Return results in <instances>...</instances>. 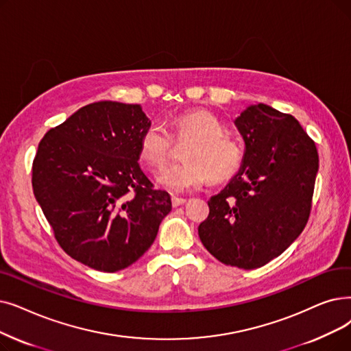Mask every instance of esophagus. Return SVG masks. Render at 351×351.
Masks as SVG:
<instances>
[{
	"label": "esophagus",
	"mask_w": 351,
	"mask_h": 351,
	"mask_svg": "<svg viewBox=\"0 0 351 351\" xmlns=\"http://www.w3.org/2000/svg\"><path fill=\"white\" fill-rule=\"evenodd\" d=\"M186 202L185 197H179V196H172V205L176 208V206H180L184 205Z\"/></svg>",
	"instance_id": "esophagus-1"
}]
</instances>
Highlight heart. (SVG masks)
Wrapping results in <instances>:
<instances>
[{"label": "heart", "mask_w": 351, "mask_h": 351, "mask_svg": "<svg viewBox=\"0 0 351 351\" xmlns=\"http://www.w3.org/2000/svg\"><path fill=\"white\" fill-rule=\"evenodd\" d=\"M173 142L186 143L182 149L184 162L159 171V184L176 193L201 188L209 178L219 184L234 178L241 169L243 150L232 136L223 133L218 117L205 110H192L167 121V130L150 123L141 134L139 156L149 167L162 166L171 155Z\"/></svg>", "instance_id": "b5f03b06"}]
</instances>
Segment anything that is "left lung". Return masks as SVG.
<instances>
[{"instance_id":"obj_1","label":"left lung","mask_w":351,"mask_h":351,"mask_svg":"<svg viewBox=\"0 0 351 351\" xmlns=\"http://www.w3.org/2000/svg\"><path fill=\"white\" fill-rule=\"evenodd\" d=\"M235 125L245 142L242 166L208 201L209 215L197 234L222 264L254 269L281 255L302 232L318 154L298 120L271 106H250Z\"/></svg>"}]
</instances>
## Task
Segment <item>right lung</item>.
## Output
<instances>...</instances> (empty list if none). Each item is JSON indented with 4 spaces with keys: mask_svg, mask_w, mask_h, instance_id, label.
<instances>
[{
    "mask_svg": "<svg viewBox=\"0 0 351 351\" xmlns=\"http://www.w3.org/2000/svg\"><path fill=\"white\" fill-rule=\"evenodd\" d=\"M150 125L141 104L96 101L44 134L33 162V191L67 255L103 272L123 269L154 243L171 212L139 165Z\"/></svg>",
    "mask_w": 351,
    "mask_h": 351,
    "instance_id": "add662e5",
    "label": "right lung"
}]
</instances>
